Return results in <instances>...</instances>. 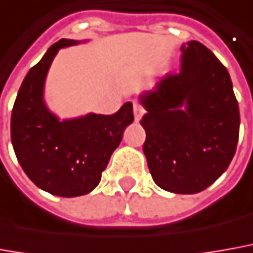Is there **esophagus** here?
I'll return each instance as SVG.
<instances>
[{
  "instance_id": "34e87169",
  "label": "esophagus",
  "mask_w": 253,
  "mask_h": 253,
  "mask_svg": "<svg viewBox=\"0 0 253 253\" xmlns=\"http://www.w3.org/2000/svg\"><path fill=\"white\" fill-rule=\"evenodd\" d=\"M133 109H134V119H135V122H140L141 118L144 116L145 111L142 109V106H141L137 101H134L133 102Z\"/></svg>"
}]
</instances>
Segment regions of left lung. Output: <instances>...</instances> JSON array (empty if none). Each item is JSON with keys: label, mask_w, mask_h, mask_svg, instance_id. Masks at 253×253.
<instances>
[{"label": "left lung", "mask_w": 253, "mask_h": 253, "mask_svg": "<svg viewBox=\"0 0 253 253\" xmlns=\"http://www.w3.org/2000/svg\"><path fill=\"white\" fill-rule=\"evenodd\" d=\"M177 75L141 94V120L152 178L162 190L197 194L227 170L240 133V109L227 69L198 41L181 45Z\"/></svg>", "instance_id": "obj_1"}]
</instances>
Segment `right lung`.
<instances>
[{
  "instance_id": "right-lung-1",
  "label": "right lung",
  "mask_w": 253,
  "mask_h": 253,
  "mask_svg": "<svg viewBox=\"0 0 253 253\" xmlns=\"http://www.w3.org/2000/svg\"><path fill=\"white\" fill-rule=\"evenodd\" d=\"M87 41L62 39L49 47L20 85L12 109L11 138L22 169L34 184L56 197L73 198L91 192L101 181L123 131L134 120L133 104L113 115L87 113L59 119L48 109L44 85L61 48Z\"/></svg>"
}]
</instances>
